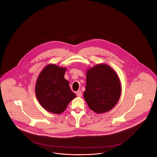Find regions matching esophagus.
Masks as SVG:
<instances>
[{
	"mask_svg": "<svg viewBox=\"0 0 157 157\" xmlns=\"http://www.w3.org/2000/svg\"><path fill=\"white\" fill-rule=\"evenodd\" d=\"M76 95L78 96V97H81L82 95V93L81 91L79 90H78L76 92Z\"/></svg>",
	"mask_w": 157,
	"mask_h": 157,
	"instance_id": "1",
	"label": "esophagus"
}]
</instances>
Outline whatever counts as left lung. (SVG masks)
I'll return each instance as SVG.
<instances>
[{"instance_id":"obj_1","label":"left lung","mask_w":157,"mask_h":157,"mask_svg":"<svg viewBox=\"0 0 157 157\" xmlns=\"http://www.w3.org/2000/svg\"><path fill=\"white\" fill-rule=\"evenodd\" d=\"M83 93L88 106L94 112L111 110L119 99L121 85L116 72L106 64H99L89 69Z\"/></svg>"}]
</instances>
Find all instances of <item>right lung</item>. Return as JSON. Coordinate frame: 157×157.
<instances>
[{
  "instance_id": "1",
  "label": "right lung",
  "mask_w": 157,
  "mask_h": 157,
  "mask_svg": "<svg viewBox=\"0 0 157 157\" xmlns=\"http://www.w3.org/2000/svg\"><path fill=\"white\" fill-rule=\"evenodd\" d=\"M66 68L51 64L46 66L38 78L36 94L44 109L59 114L66 109L76 97L69 88V82L64 78Z\"/></svg>"
}]
</instances>
